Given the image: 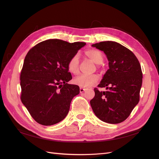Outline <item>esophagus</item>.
Masks as SVG:
<instances>
[{
  "instance_id": "obj_1",
  "label": "esophagus",
  "mask_w": 159,
  "mask_h": 159,
  "mask_svg": "<svg viewBox=\"0 0 159 159\" xmlns=\"http://www.w3.org/2000/svg\"><path fill=\"white\" fill-rule=\"evenodd\" d=\"M85 89L84 88H81L80 89V93H83V92H84L85 91Z\"/></svg>"
}]
</instances>
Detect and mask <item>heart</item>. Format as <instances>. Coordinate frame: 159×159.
Segmentation results:
<instances>
[{
  "label": "heart",
  "mask_w": 159,
  "mask_h": 159,
  "mask_svg": "<svg viewBox=\"0 0 159 159\" xmlns=\"http://www.w3.org/2000/svg\"><path fill=\"white\" fill-rule=\"evenodd\" d=\"M85 56L95 64H102L104 60L103 53L97 49H89L85 52ZM79 56L75 54L69 60L68 63V70L72 74H77L79 72ZM99 80L97 74L80 75L74 80V83L81 88H88L94 85Z\"/></svg>",
  "instance_id": "heart-1"
}]
</instances>
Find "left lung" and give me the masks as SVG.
<instances>
[{
  "instance_id": "8db88e82",
  "label": "left lung",
  "mask_w": 159,
  "mask_h": 159,
  "mask_svg": "<svg viewBox=\"0 0 159 159\" xmlns=\"http://www.w3.org/2000/svg\"><path fill=\"white\" fill-rule=\"evenodd\" d=\"M103 51L109 61V69L90 104L100 120L111 124L124 121L139 102L143 73L141 65L133 53L116 42L105 41L91 45Z\"/></svg>"
}]
</instances>
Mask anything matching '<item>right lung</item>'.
Here are the masks:
<instances>
[{
    "label": "right lung",
    "instance_id": "1",
    "mask_svg": "<svg viewBox=\"0 0 159 159\" xmlns=\"http://www.w3.org/2000/svg\"><path fill=\"white\" fill-rule=\"evenodd\" d=\"M85 44L50 39L28 52L20 74V98L37 123L52 125L68 115L72 99L80 93L78 85L68 84L72 79L68 63Z\"/></svg>",
    "mask_w": 159,
    "mask_h": 159
}]
</instances>
